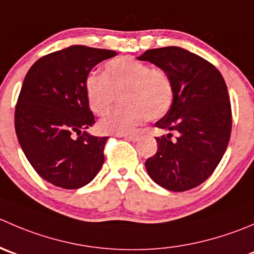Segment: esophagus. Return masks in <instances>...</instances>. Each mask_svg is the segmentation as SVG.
<instances>
[{
  "instance_id": "1",
  "label": "esophagus",
  "mask_w": 254,
  "mask_h": 254,
  "mask_svg": "<svg viewBox=\"0 0 254 254\" xmlns=\"http://www.w3.org/2000/svg\"><path fill=\"white\" fill-rule=\"evenodd\" d=\"M122 137H124L125 140H129V141H137L139 136L137 135H120Z\"/></svg>"
}]
</instances>
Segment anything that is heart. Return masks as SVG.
I'll list each match as a JSON object with an SVG mask.
<instances>
[{"label":"heart","mask_w":254,"mask_h":254,"mask_svg":"<svg viewBox=\"0 0 254 254\" xmlns=\"http://www.w3.org/2000/svg\"><path fill=\"white\" fill-rule=\"evenodd\" d=\"M89 109L98 117L108 114L118 95L122 108L102 119L103 134L125 135L144 120L164 117L174 103V82L166 70L131 57H118L105 64L104 74L90 73L84 83Z\"/></svg>","instance_id":"heart-1"}]
</instances>
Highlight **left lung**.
<instances>
[{"instance_id": "obj_1", "label": "left lung", "mask_w": 254, "mask_h": 254, "mask_svg": "<svg viewBox=\"0 0 254 254\" xmlns=\"http://www.w3.org/2000/svg\"><path fill=\"white\" fill-rule=\"evenodd\" d=\"M166 70L174 82V103L155 127L157 151L145 167L164 189L181 192L198 186L220 164L231 136L232 112L225 79L202 57L180 47L149 49L137 57ZM178 137L171 139V131Z\"/></svg>"}]
</instances>
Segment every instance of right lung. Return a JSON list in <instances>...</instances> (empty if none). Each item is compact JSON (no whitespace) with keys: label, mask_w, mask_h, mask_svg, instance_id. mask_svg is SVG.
Listing matches in <instances>:
<instances>
[{"label":"right lung","mask_w":254,"mask_h":254,"mask_svg":"<svg viewBox=\"0 0 254 254\" xmlns=\"http://www.w3.org/2000/svg\"><path fill=\"white\" fill-rule=\"evenodd\" d=\"M115 56L70 46L39 58L26 74L14 110L16 134L32 167L54 186L79 189L103 166L108 136L85 131L95 122L84 83L98 63Z\"/></svg>","instance_id":"right-lung-1"}]
</instances>
